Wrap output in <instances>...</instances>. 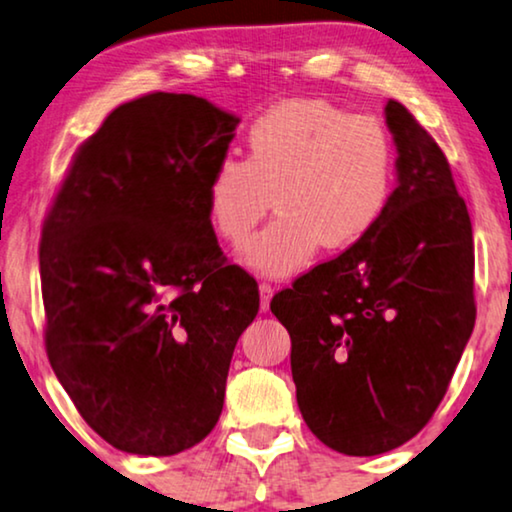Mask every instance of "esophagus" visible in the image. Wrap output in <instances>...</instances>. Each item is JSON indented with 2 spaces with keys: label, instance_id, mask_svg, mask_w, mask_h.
Masks as SVG:
<instances>
[{
  "label": "esophagus",
  "instance_id": "esophagus-1",
  "mask_svg": "<svg viewBox=\"0 0 512 512\" xmlns=\"http://www.w3.org/2000/svg\"><path fill=\"white\" fill-rule=\"evenodd\" d=\"M258 291H261V310L265 312L270 307V298H272V293H275V289H272L270 282H261L258 284Z\"/></svg>",
  "mask_w": 512,
  "mask_h": 512
}]
</instances>
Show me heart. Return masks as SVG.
Here are the masks:
<instances>
[{
    "label": "heart",
    "mask_w": 512,
    "mask_h": 512,
    "mask_svg": "<svg viewBox=\"0 0 512 512\" xmlns=\"http://www.w3.org/2000/svg\"><path fill=\"white\" fill-rule=\"evenodd\" d=\"M244 158L233 153L207 179L209 221L242 242L275 200L277 216L247 242L244 263L291 275L324 249H347L382 219L396 179V144L375 116L326 100H286L251 121Z\"/></svg>",
    "instance_id": "b5f03b06"
}]
</instances>
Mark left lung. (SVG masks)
<instances>
[{"mask_svg":"<svg viewBox=\"0 0 512 512\" xmlns=\"http://www.w3.org/2000/svg\"><path fill=\"white\" fill-rule=\"evenodd\" d=\"M384 111L398 186L382 219L270 303L291 335L305 424L349 457L429 424L475 326L473 228L450 163L401 102Z\"/></svg>","mask_w":512,"mask_h":512,"instance_id":"obj_1","label":"left lung"}]
</instances>
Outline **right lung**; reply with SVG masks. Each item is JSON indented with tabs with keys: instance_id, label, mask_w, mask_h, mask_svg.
Instances as JSON below:
<instances>
[{
	"instance_id": "add662e5",
	"label": "right lung",
	"mask_w": 512,
	"mask_h": 512,
	"mask_svg": "<svg viewBox=\"0 0 512 512\" xmlns=\"http://www.w3.org/2000/svg\"><path fill=\"white\" fill-rule=\"evenodd\" d=\"M235 116L195 95L116 107L72 156L39 244L51 368L116 450L170 457L219 422L258 284L228 263L207 179Z\"/></svg>"
}]
</instances>
